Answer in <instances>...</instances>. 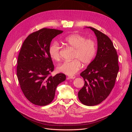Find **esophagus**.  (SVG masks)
Here are the masks:
<instances>
[{"mask_svg": "<svg viewBox=\"0 0 132 132\" xmlns=\"http://www.w3.org/2000/svg\"><path fill=\"white\" fill-rule=\"evenodd\" d=\"M69 79H74L75 78V75H69L68 76V77Z\"/></svg>", "mask_w": 132, "mask_h": 132, "instance_id": "obj_1", "label": "esophagus"}]
</instances>
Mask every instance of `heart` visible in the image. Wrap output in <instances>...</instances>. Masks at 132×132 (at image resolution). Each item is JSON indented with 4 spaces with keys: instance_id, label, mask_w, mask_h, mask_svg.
<instances>
[{
    "instance_id": "b5f03b06",
    "label": "heart",
    "mask_w": 132,
    "mask_h": 132,
    "mask_svg": "<svg viewBox=\"0 0 132 132\" xmlns=\"http://www.w3.org/2000/svg\"><path fill=\"white\" fill-rule=\"evenodd\" d=\"M63 42L70 48L74 50L73 59L70 62H64L57 67L58 72L68 75H73L80 69L81 63L87 65L93 61L96 53L95 42L79 34H73L67 36ZM61 47L57 42H53L50 46L49 53L51 58L58 61L60 59Z\"/></svg>"
}]
</instances>
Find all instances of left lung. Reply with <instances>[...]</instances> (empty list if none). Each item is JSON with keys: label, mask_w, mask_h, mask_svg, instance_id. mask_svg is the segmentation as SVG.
<instances>
[{"label": "left lung", "mask_w": 132, "mask_h": 132, "mask_svg": "<svg viewBox=\"0 0 132 132\" xmlns=\"http://www.w3.org/2000/svg\"><path fill=\"white\" fill-rule=\"evenodd\" d=\"M97 41V53L87 68L80 73L84 80L83 87L78 93L82 104L97 105L107 97L113 88L119 70L118 55L110 38L91 27Z\"/></svg>", "instance_id": "obj_1"}]
</instances>
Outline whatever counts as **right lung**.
I'll list each match as a JSON object with an SVG mask.
<instances>
[{
    "label": "right lung",
    "mask_w": 132,
    "mask_h": 132,
    "mask_svg": "<svg viewBox=\"0 0 132 132\" xmlns=\"http://www.w3.org/2000/svg\"><path fill=\"white\" fill-rule=\"evenodd\" d=\"M63 32L44 28L28 36L22 45L18 59L17 77L25 96L34 105L50 104L57 86L66 79L63 73L50 75L54 70L49 53L51 42Z\"/></svg>",
    "instance_id": "add662e5"
}]
</instances>
